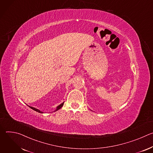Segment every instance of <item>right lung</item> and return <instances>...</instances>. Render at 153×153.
<instances>
[{
    "label": "right lung",
    "mask_w": 153,
    "mask_h": 153,
    "mask_svg": "<svg viewBox=\"0 0 153 153\" xmlns=\"http://www.w3.org/2000/svg\"><path fill=\"white\" fill-rule=\"evenodd\" d=\"M63 103H64V102H63V103H61L60 105H59V106L57 107L56 111H57V110H59V109H60V108H61L63 106ZM29 107H30V108H31V109H33V110H34V111H37V112H38V113H43V112L40 111V110H37V109H36V108H33V107H31V106H29Z\"/></svg>",
    "instance_id": "1"
}]
</instances>
